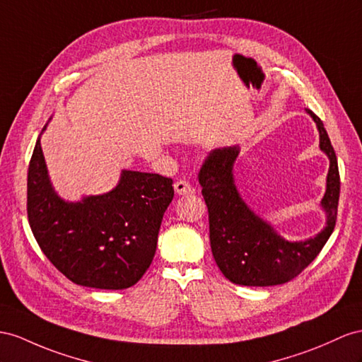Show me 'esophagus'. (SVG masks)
Here are the masks:
<instances>
[{
    "instance_id": "34e87169",
    "label": "esophagus",
    "mask_w": 362,
    "mask_h": 362,
    "mask_svg": "<svg viewBox=\"0 0 362 362\" xmlns=\"http://www.w3.org/2000/svg\"><path fill=\"white\" fill-rule=\"evenodd\" d=\"M174 189L175 192L179 194V196H187V194H194L196 192V189H194L192 185H189L188 182L185 180H177L174 183Z\"/></svg>"
}]
</instances>
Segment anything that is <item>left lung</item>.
Segmentation results:
<instances>
[{
    "label": "left lung",
    "instance_id": "left-lung-1",
    "mask_svg": "<svg viewBox=\"0 0 362 362\" xmlns=\"http://www.w3.org/2000/svg\"><path fill=\"white\" fill-rule=\"evenodd\" d=\"M308 111L320 129L321 150L330 159L327 189L321 202L327 225L317 237L287 242L245 205L233 179L237 146L209 151L200 166L199 183L208 206L211 251L221 274L235 284L276 286L293 280L315 260L335 229L339 202L337 154L321 119Z\"/></svg>",
    "mask_w": 362,
    "mask_h": 362
}]
</instances>
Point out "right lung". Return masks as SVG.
<instances>
[{
	"mask_svg": "<svg viewBox=\"0 0 362 362\" xmlns=\"http://www.w3.org/2000/svg\"><path fill=\"white\" fill-rule=\"evenodd\" d=\"M173 197V179L124 171L113 191L67 203L52 189L40 139L35 145L27 217L44 255L75 284L119 291L141 280Z\"/></svg>",
	"mask_w": 362,
	"mask_h": 362,
	"instance_id": "1",
	"label": "right lung"
}]
</instances>
